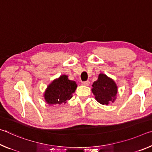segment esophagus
<instances>
[{"label":"esophagus","mask_w":152,"mask_h":152,"mask_svg":"<svg viewBox=\"0 0 152 152\" xmlns=\"http://www.w3.org/2000/svg\"><path fill=\"white\" fill-rule=\"evenodd\" d=\"M82 85H84V86H88L89 84H90V82L88 81V80L82 82Z\"/></svg>","instance_id":"1"}]
</instances>
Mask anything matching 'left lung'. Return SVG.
I'll return each mask as SVG.
<instances>
[{"instance_id":"8db88e82","label":"left lung","mask_w":152,"mask_h":152,"mask_svg":"<svg viewBox=\"0 0 152 152\" xmlns=\"http://www.w3.org/2000/svg\"><path fill=\"white\" fill-rule=\"evenodd\" d=\"M92 87V93L99 103L107 105L110 102H114L117 93V86L115 82L105 74H100Z\"/></svg>"}]
</instances>
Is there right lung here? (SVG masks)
I'll return each instance as SVG.
<instances>
[{
    "instance_id": "obj_1",
    "label": "right lung",
    "mask_w": 152,
    "mask_h": 152,
    "mask_svg": "<svg viewBox=\"0 0 152 152\" xmlns=\"http://www.w3.org/2000/svg\"><path fill=\"white\" fill-rule=\"evenodd\" d=\"M77 84L68 78V76H61L48 86L44 94L45 100L49 104H60L72 97Z\"/></svg>"
}]
</instances>
